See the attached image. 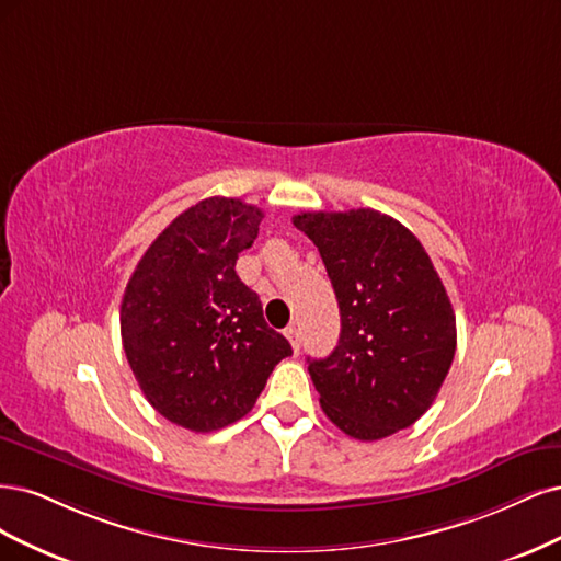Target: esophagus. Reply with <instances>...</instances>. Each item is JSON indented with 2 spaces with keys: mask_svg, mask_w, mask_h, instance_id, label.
I'll return each mask as SVG.
<instances>
[{
  "mask_svg": "<svg viewBox=\"0 0 561 561\" xmlns=\"http://www.w3.org/2000/svg\"><path fill=\"white\" fill-rule=\"evenodd\" d=\"M284 335L288 337V342H291L294 352L298 354V350H300V329L296 327V323H291V327H286V329H284Z\"/></svg>",
  "mask_w": 561,
  "mask_h": 561,
  "instance_id": "34e87169",
  "label": "esophagus"
}]
</instances>
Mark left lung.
I'll return each instance as SVG.
<instances>
[{"label": "left lung", "instance_id": "obj_1", "mask_svg": "<svg viewBox=\"0 0 561 561\" xmlns=\"http://www.w3.org/2000/svg\"><path fill=\"white\" fill-rule=\"evenodd\" d=\"M340 307V340L310 360L327 417L356 440L408 428L436 401L457 350V319L422 242L375 209L302 211Z\"/></svg>", "mask_w": 561, "mask_h": 561}]
</instances>
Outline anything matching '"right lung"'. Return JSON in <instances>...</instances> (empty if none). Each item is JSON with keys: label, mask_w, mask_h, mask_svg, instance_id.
I'll use <instances>...</instances> for the list:
<instances>
[{"label": "right lung", "mask_w": 561, "mask_h": 561, "mask_svg": "<svg viewBox=\"0 0 561 561\" xmlns=\"http://www.w3.org/2000/svg\"><path fill=\"white\" fill-rule=\"evenodd\" d=\"M261 219L254 205L207 197L158 234L125 286V356L147 401L176 426L209 433L242 420L291 356L234 273Z\"/></svg>", "instance_id": "right-lung-1"}]
</instances>
